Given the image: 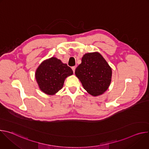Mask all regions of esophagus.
Wrapping results in <instances>:
<instances>
[{"label": "esophagus", "instance_id": "1", "mask_svg": "<svg viewBox=\"0 0 149 149\" xmlns=\"http://www.w3.org/2000/svg\"><path fill=\"white\" fill-rule=\"evenodd\" d=\"M75 68H76V67H72V71H73V72H74V73L75 72Z\"/></svg>", "mask_w": 149, "mask_h": 149}]
</instances>
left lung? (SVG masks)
<instances>
[{
    "label": "left lung",
    "mask_w": 149,
    "mask_h": 149,
    "mask_svg": "<svg viewBox=\"0 0 149 149\" xmlns=\"http://www.w3.org/2000/svg\"><path fill=\"white\" fill-rule=\"evenodd\" d=\"M75 74L84 88L93 96L103 94L109 88L111 81V68L97 52L85 54Z\"/></svg>",
    "instance_id": "1"
}]
</instances>
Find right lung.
<instances>
[{
	"label": "right lung",
	"mask_w": 149,
	"mask_h": 149,
	"mask_svg": "<svg viewBox=\"0 0 149 149\" xmlns=\"http://www.w3.org/2000/svg\"><path fill=\"white\" fill-rule=\"evenodd\" d=\"M72 74V69L67 64L52 57L40 63L36 71L35 78L42 92L54 95L62 88L65 79Z\"/></svg>",
	"instance_id": "add662e5"
}]
</instances>
